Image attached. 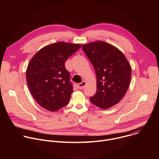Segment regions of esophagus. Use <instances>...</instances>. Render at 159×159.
<instances>
[{"label": "esophagus", "mask_w": 159, "mask_h": 159, "mask_svg": "<svg viewBox=\"0 0 159 159\" xmlns=\"http://www.w3.org/2000/svg\"><path fill=\"white\" fill-rule=\"evenodd\" d=\"M85 84H86V82L85 81H82L81 83L78 84V87L80 89H82L84 88Z\"/></svg>", "instance_id": "esophagus-1"}]
</instances>
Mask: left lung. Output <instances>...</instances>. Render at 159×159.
Segmentation results:
<instances>
[{
  "instance_id": "1",
  "label": "left lung",
  "mask_w": 159,
  "mask_h": 159,
  "mask_svg": "<svg viewBox=\"0 0 159 159\" xmlns=\"http://www.w3.org/2000/svg\"><path fill=\"white\" fill-rule=\"evenodd\" d=\"M82 49L96 74L97 90L91 102L106 109L125 96L131 76V67L124 54L113 45L102 41L84 44Z\"/></svg>"
}]
</instances>
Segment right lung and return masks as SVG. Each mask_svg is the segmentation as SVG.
I'll return each instance as SVG.
<instances>
[{"label": "right lung", "mask_w": 159, "mask_h": 159, "mask_svg": "<svg viewBox=\"0 0 159 159\" xmlns=\"http://www.w3.org/2000/svg\"><path fill=\"white\" fill-rule=\"evenodd\" d=\"M80 47V44L59 41L44 47L30 60L27 84L42 107L56 111L69 103L74 90L65 62Z\"/></svg>", "instance_id": "1"}]
</instances>
